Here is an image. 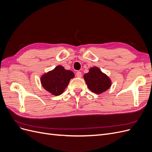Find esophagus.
Wrapping results in <instances>:
<instances>
[{
  "mask_svg": "<svg viewBox=\"0 0 152 152\" xmlns=\"http://www.w3.org/2000/svg\"><path fill=\"white\" fill-rule=\"evenodd\" d=\"M76 76L77 77H82V73L80 71H78L76 73Z\"/></svg>",
  "mask_w": 152,
  "mask_h": 152,
  "instance_id": "1",
  "label": "esophagus"
}]
</instances>
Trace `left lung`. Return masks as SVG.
I'll return each mask as SVG.
<instances>
[{
	"instance_id": "1",
	"label": "left lung",
	"mask_w": 152,
	"mask_h": 152,
	"mask_svg": "<svg viewBox=\"0 0 152 152\" xmlns=\"http://www.w3.org/2000/svg\"><path fill=\"white\" fill-rule=\"evenodd\" d=\"M88 88L96 94H101L108 90L112 85L110 78L98 67H92L84 75Z\"/></svg>"
}]
</instances>
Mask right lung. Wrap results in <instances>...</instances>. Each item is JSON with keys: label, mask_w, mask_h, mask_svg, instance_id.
I'll return each instance as SVG.
<instances>
[{"label": "right lung", "mask_w": 152, "mask_h": 152, "mask_svg": "<svg viewBox=\"0 0 152 152\" xmlns=\"http://www.w3.org/2000/svg\"><path fill=\"white\" fill-rule=\"evenodd\" d=\"M74 77L73 72L65 70L63 66L59 65L42 75L40 82L45 90L54 96H59L63 93L70 79Z\"/></svg>", "instance_id": "obj_1"}]
</instances>
